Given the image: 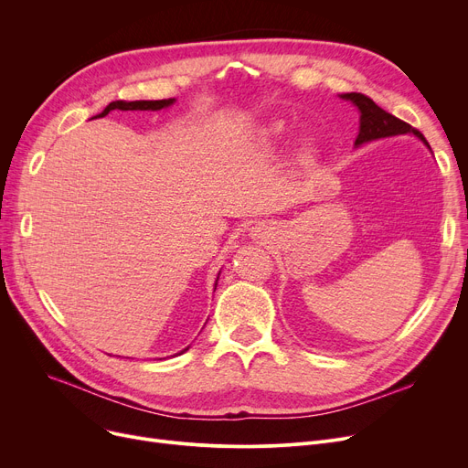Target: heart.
<instances>
[{"instance_id": "b5f03b06", "label": "heart", "mask_w": 468, "mask_h": 468, "mask_svg": "<svg viewBox=\"0 0 468 468\" xmlns=\"http://www.w3.org/2000/svg\"><path fill=\"white\" fill-rule=\"evenodd\" d=\"M269 134H271L273 138H281V136L284 134V127L281 125V122H273V125L269 127ZM302 154H303V157H311V155H313V145H311V144H305Z\"/></svg>"}]
</instances>
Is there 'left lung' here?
I'll return each instance as SVG.
<instances>
[{
	"label": "left lung",
	"mask_w": 468,
	"mask_h": 468,
	"mask_svg": "<svg viewBox=\"0 0 468 468\" xmlns=\"http://www.w3.org/2000/svg\"><path fill=\"white\" fill-rule=\"evenodd\" d=\"M341 98L351 101L360 112V131H358V136L355 140L356 147L366 144V142H372V140L411 133L417 138H421L425 142V145L431 150L429 142L425 140V136L420 131L413 129L411 125H408V122H404L402 119L385 112L383 108H379L372 101V98H367L366 94H360V92H346V94H341Z\"/></svg>",
	"instance_id": "left-lung-1"
}]
</instances>
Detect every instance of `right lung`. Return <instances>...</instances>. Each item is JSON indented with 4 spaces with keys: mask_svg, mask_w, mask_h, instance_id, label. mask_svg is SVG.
I'll list each match as a JSON object with an SVG mask.
<instances>
[{
    "mask_svg": "<svg viewBox=\"0 0 468 468\" xmlns=\"http://www.w3.org/2000/svg\"><path fill=\"white\" fill-rule=\"evenodd\" d=\"M170 104H175V98H165V101H134V102H125V101H115V102H110L102 113H98L96 117H104L108 115L112 110H121V112H133V110H163V108H168ZM218 284V281H216ZM216 290V288H214ZM189 349V347H187ZM187 349H184L182 353H186ZM178 353V355H182Z\"/></svg>",
    "mask_w": 468,
    "mask_h": 468,
    "instance_id": "right-lung-1",
    "label": "right lung"
}]
</instances>
